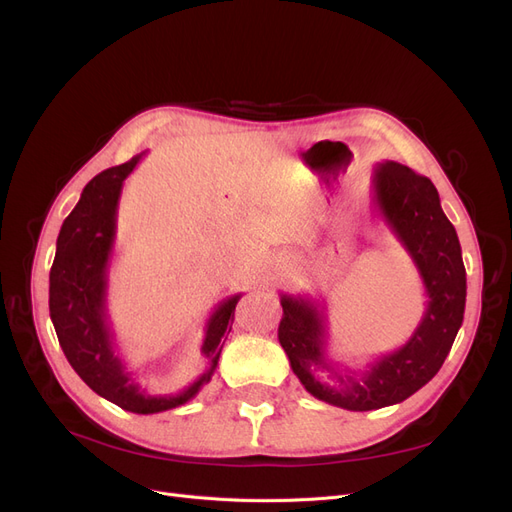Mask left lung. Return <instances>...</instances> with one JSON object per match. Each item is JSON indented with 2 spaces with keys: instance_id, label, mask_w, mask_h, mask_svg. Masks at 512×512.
I'll use <instances>...</instances> for the list:
<instances>
[{
  "instance_id": "obj_1",
  "label": "left lung",
  "mask_w": 512,
  "mask_h": 512,
  "mask_svg": "<svg viewBox=\"0 0 512 512\" xmlns=\"http://www.w3.org/2000/svg\"><path fill=\"white\" fill-rule=\"evenodd\" d=\"M373 203L424 281L428 305L411 339L362 373L339 370L326 356L324 311L303 296L281 294L277 337L294 375L317 400L347 411L390 407L421 390L443 366L464 322L466 269L460 239L434 184L400 163L373 173Z\"/></svg>"
}]
</instances>
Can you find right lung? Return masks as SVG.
I'll list each match as a JSON object with an SVG mask.
<instances>
[{
  "label": "right lung",
  "mask_w": 512,
  "mask_h": 512,
  "mask_svg": "<svg viewBox=\"0 0 512 512\" xmlns=\"http://www.w3.org/2000/svg\"><path fill=\"white\" fill-rule=\"evenodd\" d=\"M144 154L110 167L88 182L80 201L61 226L57 254L50 269V320L59 345L80 379L101 398L120 409L150 415L182 407L209 383L218 366L241 294H233L209 315L201 354L205 373L178 394L152 396L116 354L114 332L108 322V267L116 239V216L122 184Z\"/></svg>",
  "instance_id": "add662e5"
}]
</instances>
